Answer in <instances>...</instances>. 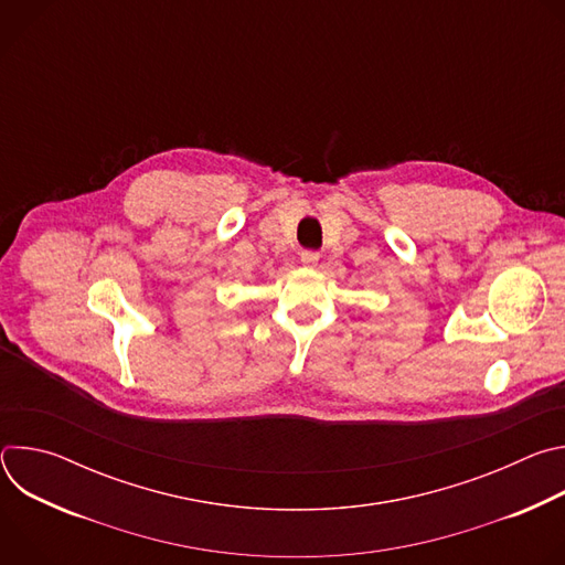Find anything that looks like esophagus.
I'll return each instance as SVG.
<instances>
[{
    "instance_id": "obj_1",
    "label": "esophagus",
    "mask_w": 565,
    "mask_h": 565,
    "mask_svg": "<svg viewBox=\"0 0 565 565\" xmlns=\"http://www.w3.org/2000/svg\"><path fill=\"white\" fill-rule=\"evenodd\" d=\"M317 262H319V255H317V253H312V250H303V253H301V264H303L306 268H315Z\"/></svg>"
}]
</instances>
